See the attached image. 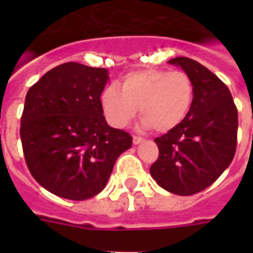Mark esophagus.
I'll return each mask as SVG.
<instances>
[{
    "label": "esophagus",
    "instance_id": "obj_1",
    "mask_svg": "<svg viewBox=\"0 0 253 253\" xmlns=\"http://www.w3.org/2000/svg\"><path fill=\"white\" fill-rule=\"evenodd\" d=\"M143 142H144V139L140 138V136H134V138H132V143H134L135 146H136V144H140V143Z\"/></svg>",
    "mask_w": 253,
    "mask_h": 253
}]
</instances>
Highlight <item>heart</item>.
<instances>
[{"mask_svg":"<svg viewBox=\"0 0 253 253\" xmlns=\"http://www.w3.org/2000/svg\"><path fill=\"white\" fill-rule=\"evenodd\" d=\"M193 95L192 79L182 71L142 69L127 73L121 89L107 86L101 94V105L111 126L126 127L139 107L143 126L167 132L184 121Z\"/></svg>","mask_w":253,"mask_h":253,"instance_id":"b5f03b06","label":"heart"}]
</instances>
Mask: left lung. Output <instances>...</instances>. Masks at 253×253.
<instances>
[{"label":"left lung","mask_w":253,"mask_h":253,"mask_svg":"<svg viewBox=\"0 0 253 253\" xmlns=\"http://www.w3.org/2000/svg\"><path fill=\"white\" fill-rule=\"evenodd\" d=\"M168 63L192 79L194 95L184 121L155 139L159 158L150 172L163 189L192 196L210 186L231 164L238 110L226 84L198 61L176 57Z\"/></svg>","instance_id":"obj_1"}]
</instances>
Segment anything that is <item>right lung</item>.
Instances as JSON below:
<instances>
[{"mask_svg": "<svg viewBox=\"0 0 253 253\" xmlns=\"http://www.w3.org/2000/svg\"><path fill=\"white\" fill-rule=\"evenodd\" d=\"M105 68L64 63L26 94L21 140L33 177L55 196L84 201L106 186L115 160L132 144L103 117Z\"/></svg>", "mask_w": 253, "mask_h": 253, "instance_id": "add662e5", "label": "right lung"}]
</instances>
